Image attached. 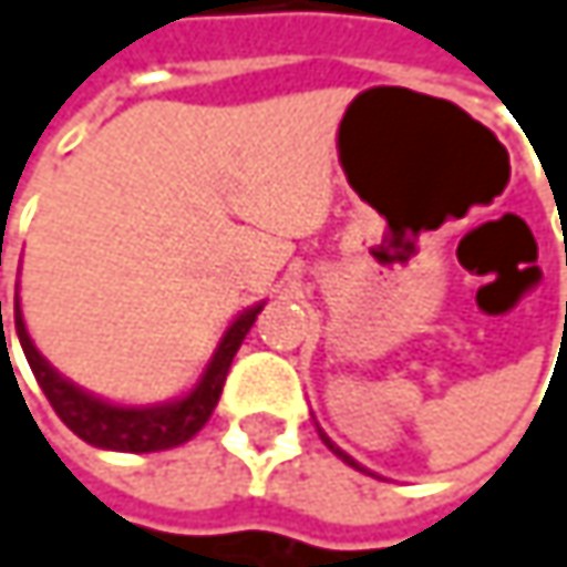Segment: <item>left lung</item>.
Listing matches in <instances>:
<instances>
[{
	"mask_svg": "<svg viewBox=\"0 0 567 567\" xmlns=\"http://www.w3.org/2000/svg\"><path fill=\"white\" fill-rule=\"evenodd\" d=\"M318 436H321V443H324V446H328V450H331V453H334V456H341V460H344V463H348V466H354V470H361V473H368V470H364V466H361V463H358V460H351V456H348V453H344V450H338V446H334V443H331V440H328V433H324V430H318Z\"/></svg>",
	"mask_w": 567,
	"mask_h": 567,
	"instance_id": "obj_1",
	"label": "left lung"
}]
</instances>
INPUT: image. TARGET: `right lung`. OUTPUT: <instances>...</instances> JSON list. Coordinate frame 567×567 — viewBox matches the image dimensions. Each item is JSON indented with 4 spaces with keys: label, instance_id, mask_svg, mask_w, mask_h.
<instances>
[{
    "label": "right lung",
    "instance_id": "obj_1",
    "mask_svg": "<svg viewBox=\"0 0 567 567\" xmlns=\"http://www.w3.org/2000/svg\"><path fill=\"white\" fill-rule=\"evenodd\" d=\"M266 301L246 308L219 338L203 378L196 381V388L189 394L167 400V403H154V406H121L111 400L81 391L78 384H71L68 378H61L55 368L39 354V348L29 338L25 318H22V305L16 301V334L22 341L25 361L39 381V388L45 391L49 403L55 406L61 423L78 433L84 443L101 446V450H117V453H161V450H173L186 440H193L206 420L213 416L229 364L243 344V338L249 334L256 315L262 311ZM0 328H2V301H0Z\"/></svg>",
    "mask_w": 567,
    "mask_h": 567
}]
</instances>
